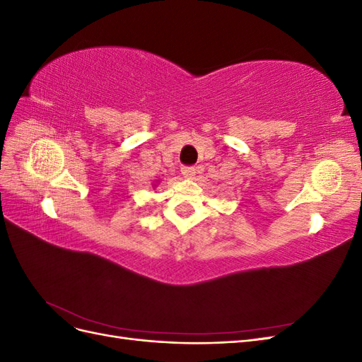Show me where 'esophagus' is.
<instances>
[{
	"instance_id": "esophagus-1",
	"label": "esophagus",
	"mask_w": 362,
	"mask_h": 362,
	"mask_svg": "<svg viewBox=\"0 0 362 362\" xmlns=\"http://www.w3.org/2000/svg\"><path fill=\"white\" fill-rule=\"evenodd\" d=\"M181 172H182L184 177L189 178V180L194 178V175H196V169L193 166H185V168L181 169Z\"/></svg>"
}]
</instances>
